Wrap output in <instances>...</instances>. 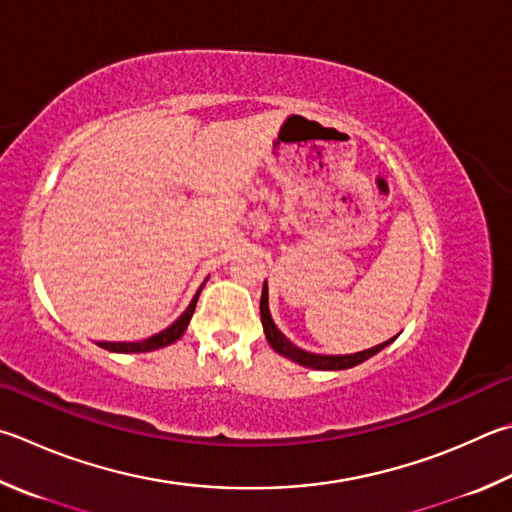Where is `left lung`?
<instances>
[{"label":"left lung","instance_id":"left-lung-1","mask_svg":"<svg viewBox=\"0 0 512 512\" xmlns=\"http://www.w3.org/2000/svg\"><path fill=\"white\" fill-rule=\"evenodd\" d=\"M259 313H262V324H264V333H266V340L268 345H271L277 353H282L284 358H291L297 365H304V367H311V369H320V371H331V369H349V367H356L360 362H365L367 358L374 356L383 347H387L389 342H380V345L365 349V351H358V353H347V356H322V353H309L300 347H295L291 340L286 336H282V331L275 327V322L271 318V311H268V286L264 282L262 288V302H259Z\"/></svg>","mask_w":512,"mask_h":512}]
</instances>
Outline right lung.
Instances as JSON below:
<instances>
[{"mask_svg": "<svg viewBox=\"0 0 512 512\" xmlns=\"http://www.w3.org/2000/svg\"><path fill=\"white\" fill-rule=\"evenodd\" d=\"M201 288L197 291V295L192 297V302H190L188 309H185L179 315V318H176L170 324V327L163 329L161 333H156V336L147 338V340H141V342H100V347L107 349V351H116V353H141V351H154V349H161V347L172 345V342L179 340L183 333H185V329H188V322H190L192 313H194V306H197Z\"/></svg>", "mask_w": 512, "mask_h": 512, "instance_id": "right-lung-1", "label": "right lung"}]
</instances>
